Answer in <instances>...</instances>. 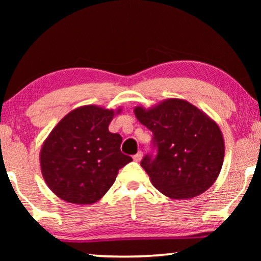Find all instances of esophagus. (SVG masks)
I'll return each instance as SVG.
<instances>
[{
  "instance_id": "34e87169",
  "label": "esophagus",
  "mask_w": 261,
  "mask_h": 261,
  "mask_svg": "<svg viewBox=\"0 0 261 261\" xmlns=\"http://www.w3.org/2000/svg\"><path fill=\"white\" fill-rule=\"evenodd\" d=\"M141 158H143V153H141L140 151L136 154V155H134V160L136 162H139L141 160Z\"/></svg>"
}]
</instances>
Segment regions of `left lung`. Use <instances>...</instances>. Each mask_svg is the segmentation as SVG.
I'll return each instance as SVG.
<instances>
[{
  "label": "left lung",
  "mask_w": 261,
  "mask_h": 261,
  "mask_svg": "<svg viewBox=\"0 0 261 261\" xmlns=\"http://www.w3.org/2000/svg\"><path fill=\"white\" fill-rule=\"evenodd\" d=\"M137 120L153 132L155 158L140 165L154 188L170 199H190L208 190L224 159V139L214 120L187 100L170 98L153 107L137 106Z\"/></svg>",
  "instance_id": "8db88e82"
}]
</instances>
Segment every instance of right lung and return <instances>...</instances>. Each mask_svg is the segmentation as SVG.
I'll use <instances>...</instances> for the list:
<instances>
[{
  "label": "right lung",
  "mask_w": 261,
  "mask_h": 261,
  "mask_svg": "<svg viewBox=\"0 0 261 261\" xmlns=\"http://www.w3.org/2000/svg\"><path fill=\"white\" fill-rule=\"evenodd\" d=\"M121 112L82 106L65 115L43 141L39 156L42 177L62 200L96 202L112 188L118 170L132 161L121 152L122 137L108 130Z\"/></svg>",
  "instance_id": "1"
}]
</instances>
